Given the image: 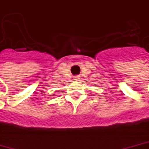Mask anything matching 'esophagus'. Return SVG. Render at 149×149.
Masks as SVG:
<instances>
[{
    "instance_id": "obj_1",
    "label": "esophagus",
    "mask_w": 149,
    "mask_h": 149,
    "mask_svg": "<svg viewBox=\"0 0 149 149\" xmlns=\"http://www.w3.org/2000/svg\"><path fill=\"white\" fill-rule=\"evenodd\" d=\"M74 80H78V79H79V76H74Z\"/></svg>"
}]
</instances>
